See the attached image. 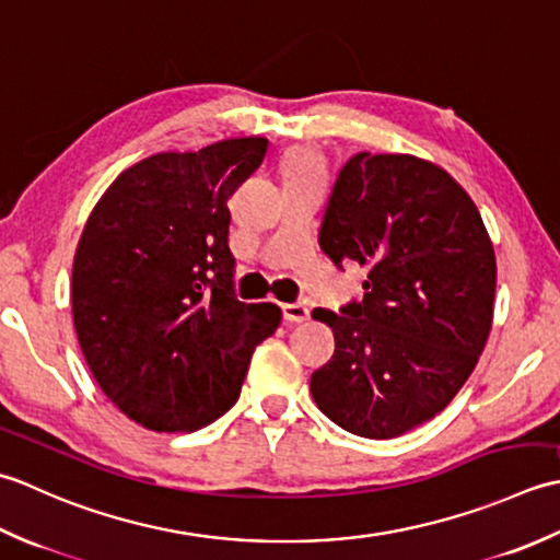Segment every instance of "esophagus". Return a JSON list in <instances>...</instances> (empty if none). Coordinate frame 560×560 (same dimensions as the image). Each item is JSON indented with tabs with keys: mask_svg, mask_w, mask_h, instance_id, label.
<instances>
[{
	"mask_svg": "<svg viewBox=\"0 0 560 560\" xmlns=\"http://www.w3.org/2000/svg\"><path fill=\"white\" fill-rule=\"evenodd\" d=\"M282 316H284V322H288V324H304V322H310V306H306L304 302L284 304Z\"/></svg>",
	"mask_w": 560,
	"mask_h": 560,
	"instance_id": "esophagus-1",
	"label": "esophagus"
}]
</instances>
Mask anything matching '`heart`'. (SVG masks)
<instances>
[{
	"mask_svg": "<svg viewBox=\"0 0 560 560\" xmlns=\"http://www.w3.org/2000/svg\"><path fill=\"white\" fill-rule=\"evenodd\" d=\"M282 174H284V180L322 178V174H324L322 156H318L312 150H306V147H300V150H292L288 156H284Z\"/></svg>",
	"mask_w": 560,
	"mask_h": 560,
	"instance_id": "obj_1",
	"label": "heart"
}]
</instances>
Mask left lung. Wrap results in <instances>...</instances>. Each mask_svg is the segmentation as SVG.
<instances>
[{
    "label": "left lung",
    "instance_id": "obj_1",
    "mask_svg": "<svg viewBox=\"0 0 560 560\" xmlns=\"http://www.w3.org/2000/svg\"><path fill=\"white\" fill-rule=\"evenodd\" d=\"M318 244L368 280L362 302L312 314L336 338L312 374L316 406L370 440L423 425L469 380L493 324L495 254L474 200L425 159L360 152L340 168Z\"/></svg>",
    "mask_w": 560,
    "mask_h": 560
}]
</instances>
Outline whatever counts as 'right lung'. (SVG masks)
Here are the masks:
<instances>
[{
    "instance_id": "1",
    "label": "right lung",
    "mask_w": 560,
    "mask_h": 560,
    "mask_svg": "<svg viewBox=\"0 0 560 560\" xmlns=\"http://www.w3.org/2000/svg\"><path fill=\"white\" fill-rule=\"evenodd\" d=\"M268 152L236 137L125 168L91 210L72 268L84 360L113 406L154 432L230 410L280 306L234 296L226 200Z\"/></svg>"
}]
</instances>
